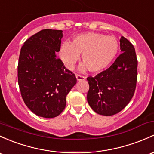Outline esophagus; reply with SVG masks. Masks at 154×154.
<instances>
[{"instance_id":"1","label":"esophagus","mask_w":154,"mask_h":154,"mask_svg":"<svg viewBox=\"0 0 154 154\" xmlns=\"http://www.w3.org/2000/svg\"><path fill=\"white\" fill-rule=\"evenodd\" d=\"M75 76H76L77 81H82V80H84V79H86V77L82 76V75H76Z\"/></svg>"}]
</instances>
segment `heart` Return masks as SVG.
<instances>
[{
	"label": "heart",
	"instance_id": "1",
	"mask_svg": "<svg viewBox=\"0 0 154 154\" xmlns=\"http://www.w3.org/2000/svg\"><path fill=\"white\" fill-rule=\"evenodd\" d=\"M119 51L117 39L113 36H106L95 32L79 34L73 37L71 44L64 42L60 49V57L68 69L73 68L82 54L84 64L89 71L97 72L106 68L115 59Z\"/></svg>",
	"mask_w": 154,
	"mask_h": 154
}]
</instances>
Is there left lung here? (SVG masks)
<instances>
[{"label":"left lung","mask_w":154,"mask_h":154,"mask_svg":"<svg viewBox=\"0 0 154 154\" xmlns=\"http://www.w3.org/2000/svg\"><path fill=\"white\" fill-rule=\"evenodd\" d=\"M122 54L107 70L87 78V101L94 112L112 116L123 110L131 100L137 81L134 47L124 37L120 39Z\"/></svg>","instance_id":"8db88e82"}]
</instances>
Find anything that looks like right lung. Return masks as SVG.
<instances>
[{
    "label": "right lung",
    "mask_w": 154,
    "mask_h": 154,
    "mask_svg": "<svg viewBox=\"0 0 154 154\" xmlns=\"http://www.w3.org/2000/svg\"><path fill=\"white\" fill-rule=\"evenodd\" d=\"M62 37V30L44 29L29 38L20 54L17 77L23 100L33 113L45 118L63 112L67 94L77 82L56 55Z\"/></svg>",
    "instance_id": "1"
}]
</instances>
